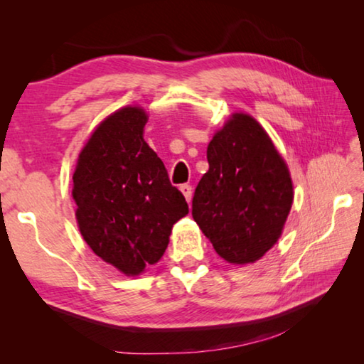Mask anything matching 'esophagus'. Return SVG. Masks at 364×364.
Returning <instances> with one entry per match:
<instances>
[{"instance_id":"1","label":"esophagus","mask_w":364,"mask_h":364,"mask_svg":"<svg viewBox=\"0 0 364 364\" xmlns=\"http://www.w3.org/2000/svg\"><path fill=\"white\" fill-rule=\"evenodd\" d=\"M180 191L183 193V196L186 197V200H188V202H191V197H193V188H191V184H188V183L181 184V186H180Z\"/></svg>"}]
</instances>
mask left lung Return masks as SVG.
Masks as SVG:
<instances>
[{
  "instance_id": "obj_1",
  "label": "left lung",
  "mask_w": 364,
  "mask_h": 364,
  "mask_svg": "<svg viewBox=\"0 0 364 364\" xmlns=\"http://www.w3.org/2000/svg\"><path fill=\"white\" fill-rule=\"evenodd\" d=\"M193 218L226 262L254 263L278 241L292 207L284 160L255 119L234 114L207 147Z\"/></svg>"
}]
</instances>
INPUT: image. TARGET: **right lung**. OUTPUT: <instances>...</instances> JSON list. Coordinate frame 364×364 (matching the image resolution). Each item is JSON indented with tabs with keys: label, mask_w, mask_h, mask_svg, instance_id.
I'll return each mask as SVG.
<instances>
[{
	"label": "right lung",
	"mask_w": 364,
	"mask_h": 364,
	"mask_svg": "<svg viewBox=\"0 0 364 364\" xmlns=\"http://www.w3.org/2000/svg\"><path fill=\"white\" fill-rule=\"evenodd\" d=\"M147 115L123 107L109 115L80 152L72 196L86 244L128 276L160 260L186 199L143 138Z\"/></svg>",
	"instance_id": "obj_1"
}]
</instances>
